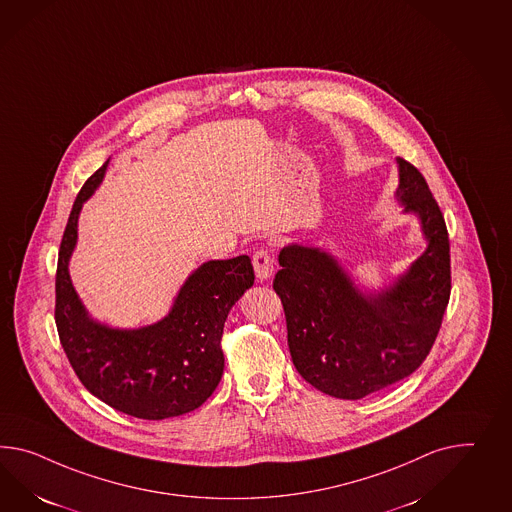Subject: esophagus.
Here are the masks:
<instances>
[{
    "instance_id": "obj_1",
    "label": "esophagus",
    "mask_w": 512,
    "mask_h": 512,
    "mask_svg": "<svg viewBox=\"0 0 512 512\" xmlns=\"http://www.w3.org/2000/svg\"><path fill=\"white\" fill-rule=\"evenodd\" d=\"M252 265H254V273L258 280H267L273 275L275 267H273V256L267 249L256 250V254L252 256Z\"/></svg>"
}]
</instances>
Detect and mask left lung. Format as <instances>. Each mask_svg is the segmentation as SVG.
I'll return each mask as SVG.
<instances>
[{
	"instance_id": "8db88e82",
	"label": "left lung",
	"mask_w": 512,
	"mask_h": 512,
	"mask_svg": "<svg viewBox=\"0 0 512 512\" xmlns=\"http://www.w3.org/2000/svg\"><path fill=\"white\" fill-rule=\"evenodd\" d=\"M397 200L414 213L427 249L405 275L362 293L336 258L304 245L280 250V297L291 360L323 394L362 399L405 379L433 349L451 293L446 221L421 172L403 158Z\"/></svg>"
}]
</instances>
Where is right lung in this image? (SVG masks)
Returning <instances> with one entry per match:
<instances>
[{
    "mask_svg": "<svg viewBox=\"0 0 512 512\" xmlns=\"http://www.w3.org/2000/svg\"><path fill=\"white\" fill-rule=\"evenodd\" d=\"M107 163L81 187L59 249L55 325L70 366L94 397L141 420H165L200 407L221 382L224 321L254 284L249 256L202 263L185 280L171 312L143 328L94 321L72 286L68 262L78 241L81 206L104 178Z\"/></svg>",
    "mask_w": 512,
    "mask_h": 512,
    "instance_id": "right-lung-1",
    "label": "right lung"
}]
</instances>
